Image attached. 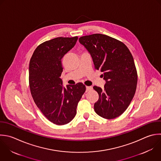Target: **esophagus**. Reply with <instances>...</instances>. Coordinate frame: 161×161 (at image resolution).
Here are the masks:
<instances>
[{
	"mask_svg": "<svg viewBox=\"0 0 161 161\" xmlns=\"http://www.w3.org/2000/svg\"><path fill=\"white\" fill-rule=\"evenodd\" d=\"M92 87L91 86H86V92H87V91H89V90H91V89H92Z\"/></svg>",
	"mask_w": 161,
	"mask_h": 161,
	"instance_id": "esophagus-1",
	"label": "esophagus"
}]
</instances>
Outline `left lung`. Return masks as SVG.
I'll use <instances>...</instances> for the list:
<instances>
[{"mask_svg": "<svg viewBox=\"0 0 161 161\" xmlns=\"http://www.w3.org/2000/svg\"><path fill=\"white\" fill-rule=\"evenodd\" d=\"M79 41L106 80L103 89L93 87L99 94L95 112L108 119L120 116L130 105L136 88L137 72L131 52L123 43L105 35H87Z\"/></svg>", "mask_w": 161, "mask_h": 161, "instance_id": "obj_1", "label": "left lung"}]
</instances>
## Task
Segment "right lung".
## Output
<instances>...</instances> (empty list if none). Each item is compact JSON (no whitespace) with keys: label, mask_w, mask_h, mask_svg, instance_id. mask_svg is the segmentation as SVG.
Instances as JSON below:
<instances>
[{"label":"right lung","mask_w":161,"mask_h":161,"mask_svg":"<svg viewBox=\"0 0 161 161\" xmlns=\"http://www.w3.org/2000/svg\"><path fill=\"white\" fill-rule=\"evenodd\" d=\"M78 37H58L40 44L30 62L29 84L37 107L51 122L58 125L71 121L86 91L81 82L62 85V59L75 45Z\"/></svg>","instance_id":"1"}]
</instances>
